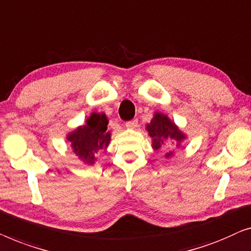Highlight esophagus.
<instances>
[{"label":"esophagus","mask_w":251,"mask_h":251,"mask_svg":"<svg viewBox=\"0 0 251 251\" xmlns=\"http://www.w3.org/2000/svg\"><path fill=\"white\" fill-rule=\"evenodd\" d=\"M127 128H136L137 127V119H133V121H129L126 123Z\"/></svg>","instance_id":"1"}]
</instances>
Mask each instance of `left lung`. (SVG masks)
<instances>
[{"label":"left lung","mask_w":251,"mask_h":251,"mask_svg":"<svg viewBox=\"0 0 251 251\" xmlns=\"http://www.w3.org/2000/svg\"><path fill=\"white\" fill-rule=\"evenodd\" d=\"M147 129L149 135L152 137V147L154 150H159L166 139L177 141L176 147H178L181 141L185 139V135L177 128V126L172 123L167 116L159 112H156L150 124L147 125ZM172 154V151H169L168 153H166V158L171 157Z\"/></svg>","instance_id":"left-lung-1"}]
</instances>
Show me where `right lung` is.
<instances>
[{
    "instance_id": "right-lung-1",
    "label": "right lung",
    "mask_w": 251,
    "mask_h": 251,
    "mask_svg": "<svg viewBox=\"0 0 251 251\" xmlns=\"http://www.w3.org/2000/svg\"><path fill=\"white\" fill-rule=\"evenodd\" d=\"M108 119L104 114L93 112L87 118L86 124L80 126L67 136L77 156L87 165H93L95 153L99 150L107 149L110 142V132H108Z\"/></svg>"
}]
</instances>
